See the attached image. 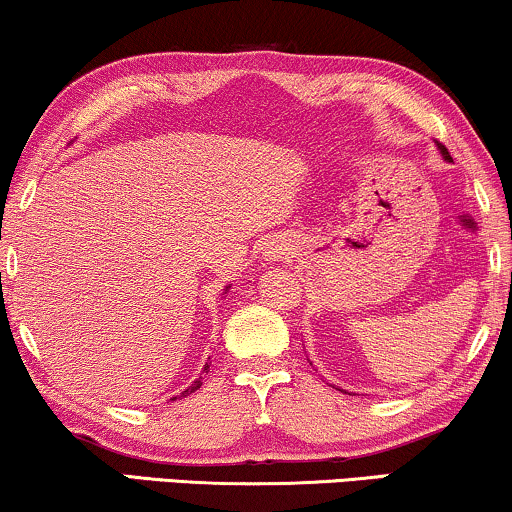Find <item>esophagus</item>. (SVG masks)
I'll use <instances>...</instances> for the list:
<instances>
[{
  "instance_id": "34e87169",
  "label": "esophagus",
  "mask_w": 512,
  "mask_h": 512,
  "mask_svg": "<svg viewBox=\"0 0 512 512\" xmlns=\"http://www.w3.org/2000/svg\"><path fill=\"white\" fill-rule=\"evenodd\" d=\"M286 257H288V250L283 248V245H269L267 252H264V262H267V264L283 262Z\"/></svg>"
}]
</instances>
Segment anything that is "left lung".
<instances>
[{
    "mask_svg": "<svg viewBox=\"0 0 512 512\" xmlns=\"http://www.w3.org/2000/svg\"><path fill=\"white\" fill-rule=\"evenodd\" d=\"M437 148H439V153L444 155V160H451V155H449V151H446V146H442V144H437Z\"/></svg>",
    "mask_w": 512,
    "mask_h": 512,
    "instance_id": "left-lung-1",
    "label": "left lung"
}]
</instances>
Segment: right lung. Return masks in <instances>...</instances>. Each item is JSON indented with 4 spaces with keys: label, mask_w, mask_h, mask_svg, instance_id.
Returning a JSON list of instances; mask_svg holds the SVG:
<instances>
[{
    "label": "right lung",
    "mask_w": 512,
    "mask_h": 512,
    "mask_svg": "<svg viewBox=\"0 0 512 512\" xmlns=\"http://www.w3.org/2000/svg\"><path fill=\"white\" fill-rule=\"evenodd\" d=\"M208 364H205V368H203V373H208ZM203 373H200V378L198 380H193V385H189V390H184V392H181V397H186V394H191V392H196L198 390V387L200 385H203V383H200V380H203Z\"/></svg>",
    "instance_id": "1"
}]
</instances>
